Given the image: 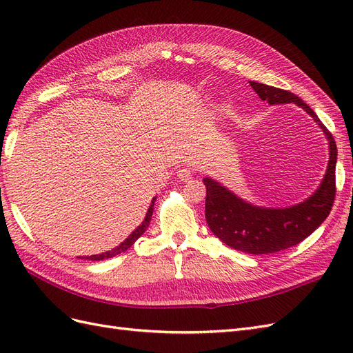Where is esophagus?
Wrapping results in <instances>:
<instances>
[{
  "instance_id": "1",
  "label": "esophagus",
  "mask_w": 353,
  "mask_h": 353,
  "mask_svg": "<svg viewBox=\"0 0 353 353\" xmlns=\"http://www.w3.org/2000/svg\"><path fill=\"white\" fill-rule=\"evenodd\" d=\"M176 176L179 181H183V183H187V181H190L191 178H193V172L188 168H181L178 172H176Z\"/></svg>"
}]
</instances>
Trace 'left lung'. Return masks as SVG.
<instances>
[{"label": "left lung", "instance_id": "8db88e82", "mask_svg": "<svg viewBox=\"0 0 353 353\" xmlns=\"http://www.w3.org/2000/svg\"><path fill=\"white\" fill-rule=\"evenodd\" d=\"M250 87L270 104L294 103L311 114L321 126L328 145L330 160L321 185L315 193L292 208L270 209L250 205L237 197L212 178H205L206 222L210 231L230 248L252 254L275 253L303 241L330 215L336 197L337 147L331 132L319 121L315 112L297 95L250 81Z\"/></svg>", "mask_w": 353, "mask_h": 353}]
</instances>
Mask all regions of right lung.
I'll use <instances>...</instances> for the list:
<instances>
[{
  "mask_svg": "<svg viewBox=\"0 0 353 353\" xmlns=\"http://www.w3.org/2000/svg\"><path fill=\"white\" fill-rule=\"evenodd\" d=\"M154 201H156V197L152 200V203H150V206H148V210H147V213H145V218H144V221H143V223L140 227H138L130 237H128L123 243H121L119 245H117V248H114V249H112V250H109V252H104V253H100V254H92V256H85L83 259H88V261H103V259H109V258H113V256H116V254H121V253H123V252H126L128 249L131 248V245L140 239L143 234H144V231L147 230V227L150 225V221H152V215H153V206H154ZM82 259V258H81Z\"/></svg>",
  "mask_w": 353,
  "mask_h": 353,
  "instance_id": "right-lung-1",
  "label": "right lung"
}]
</instances>
